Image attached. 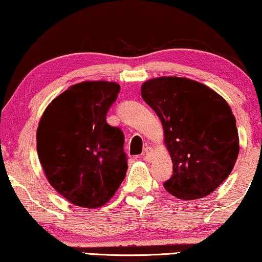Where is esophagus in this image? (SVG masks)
Returning <instances> with one entry per match:
<instances>
[{"mask_svg": "<svg viewBox=\"0 0 262 262\" xmlns=\"http://www.w3.org/2000/svg\"><path fill=\"white\" fill-rule=\"evenodd\" d=\"M140 158L145 159V161H150V159L152 158V151H151L150 147H146V149L144 150V152L140 155Z\"/></svg>", "mask_w": 262, "mask_h": 262, "instance_id": "esophagus-1", "label": "esophagus"}]
</instances>
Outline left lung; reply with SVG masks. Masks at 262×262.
I'll list each match as a JSON object with an SVG mask.
<instances>
[{
	"label": "left lung",
	"mask_w": 262,
	"mask_h": 262,
	"mask_svg": "<svg viewBox=\"0 0 262 262\" xmlns=\"http://www.w3.org/2000/svg\"><path fill=\"white\" fill-rule=\"evenodd\" d=\"M142 97L156 112L172 161L165 190L181 200L213 192L232 172L238 155L235 117L221 96L187 78L144 82Z\"/></svg>",
	"instance_id": "left-lung-1"
}]
</instances>
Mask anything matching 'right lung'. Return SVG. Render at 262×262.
<instances>
[{
    "mask_svg": "<svg viewBox=\"0 0 262 262\" xmlns=\"http://www.w3.org/2000/svg\"><path fill=\"white\" fill-rule=\"evenodd\" d=\"M119 91L116 82H80L56 97L39 123L36 149L45 175L75 206H104L126 175L124 134L106 122Z\"/></svg>",
    "mask_w": 262,
    "mask_h": 262,
    "instance_id": "right-lung-1",
    "label": "right lung"
}]
</instances>
